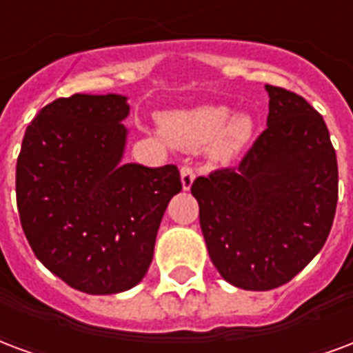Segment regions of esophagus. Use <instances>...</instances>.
<instances>
[{
    "label": "esophagus",
    "mask_w": 353,
    "mask_h": 353,
    "mask_svg": "<svg viewBox=\"0 0 353 353\" xmlns=\"http://www.w3.org/2000/svg\"><path fill=\"white\" fill-rule=\"evenodd\" d=\"M194 183V170L190 166H183L181 168V185H183V190H189Z\"/></svg>",
    "instance_id": "1"
}]
</instances>
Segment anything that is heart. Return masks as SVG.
Listing matches in <instances>:
<instances>
[{"mask_svg": "<svg viewBox=\"0 0 353 353\" xmlns=\"http://www.w3.org/2000/svg\"><path fill=\"white\" fill-rule=\"evenodd\" d=\"M164 134L185 150L211 145L216 159H234L245 150L254 132L249 114H236L226 106L205 104L192 110L172 112L163 119Z\"/></svg>", "mask_w": 353, "mask_h": 353, "instance_id": "obj_1", "label": "heart"}]
</instances>
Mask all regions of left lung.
I'll use <instances>...</instances> for the list:
<instances>
[{
  "instance_id": "8db88e82",
  "label": "left lung",
  "mask_w": 353,
  "mask_h": 353,
  "mask_svg": "<svg viewBox=\"0 0 353 353\" xmlns=\"http://www.w3.org/2000/svg\"><path fill=\"white\" fill-rule=\"evenodd\" d=\"M265 91L268 129L241 164L190 187L213 265L226 283L254 292L290 283L322 250L339 198L323 117L292 91Z\"/></svg>"
}]
</instances>
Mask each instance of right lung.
<instances>
[{
  "label": "right lung",
  "mask_w": 353,
  "mask_h": 353,
  "mask_svg": "<svg viewBox=\"0 0 353 353\" xmlns=\"http://www.w3.org/2000/svg\"><path fill=\"white\" fill-rule=\"evenodd\" d=\"M129 112L117 93L56 99L26 129L18 155L17 203L31 249L70 288L93 296L142 281L181 190L174 164L123 163Z\"/></svg>",
  "instance_id": "right-lung-1"
}]
</instances>
